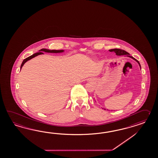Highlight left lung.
<instances>
[{
	"label": "left lung",
	"instance_id": "1",
	"mask_svg": "<svg viewBox=\"0 0 158 158\" xmlns=\"http://www.w3.org/2000/svg\"><path fill=\"white\" fill-rule=\"evenodd\" d=\"M110 52H115L116 55H127V56H128V57H130V58H132L133 59H134L135 60L136 62H138L139 63V64L140 65V67L141 68V67H140V63H139V62L138 60H137L136 59H135L134 58H133L132 56H130L129 55V53H128L127 52H126V51L123 50H121V49H119V48H114V49H111V50H110Z\"/></svg>",
	"mask_w": 158,
	"mask_h": 158
}]
</instances>
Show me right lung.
Masks as SVG:
<instances>
[{"mask_svg":"<svg viewBox=\"0 0 158 158\" xmlns=\"http://www.w3.org/2000/svg\"><path fill=\"white\" fill-rule=\"evenodd\" d=\"M40 52H36V53H35V54H33L32 55H31L30 56H29V57H28V58H26L25 59H24V60H23V62H22V64H21V66H20V69H22V67H23V65H24V64L26 63V62L28 61V60H30L32 58H34L35 56H38L39 55H40V54H43L42 52H51V53H58V52H62L63 51V50H47V49H44V48H43V49H41L39 51Z\"/></svg>","mask_w":158,"mask_h":158,"instance_id":"obj_1","label":"right lung"}]
</instances>
